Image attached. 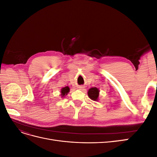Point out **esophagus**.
<instances>
[{
  "mask_svg": "<svg viewBox=\"0 0 157 157\" xmlns=\"http://www.w3.org/2000/svg\"><path fill=\"white\" fill-rule=\"evenodd\" d=\"M83 88H84V87H83V86H78V89H82Z\"/></svg>",
  "mask_w": 157,
  "mask_h": 157,
  "instance_id": "obj_1",
  "label": "esophagus"
}]
</instances>
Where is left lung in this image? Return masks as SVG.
I'll use <instances>...</instances> for the list:
<instances>
[{"label": "left lung", "instance_id": "left-lung-1", "mask_svg": "<svg viewBox=\"0 0 157 157\" xmlns=\"http://www.w3.org/2000/svg\"><path fill=\"white\" fill-rule=\"evenodd\" d=\"M88 96L92 100L97 101L99 100V90L96 87H92L90 88L88 91Z\"/></svg>", "mask_w": 157, "mask_h": 157}]
</instances>
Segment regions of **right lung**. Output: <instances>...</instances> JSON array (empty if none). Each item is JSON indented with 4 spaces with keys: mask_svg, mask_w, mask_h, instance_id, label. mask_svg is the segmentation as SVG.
I'll return each instance as SVG.
<instances>
[{
    "mask_svg": "<svg viewBox=\"0 0 157 157\" xmlns=\"http://www.w3.org/2000/svg\"><path fill=\"white\" fill-rule=\"evenodd\" d=\"M69 91H70V88L69 86H65V87H63L61 88V91H60L61 97V98L65 97L67 95V94L69 92Z\"/></svg>",
    "mask_w": 157,
    "mask_h": 157,
    "instance_id": "obj_1",
    "label": "right lung"
}]
</instances>
